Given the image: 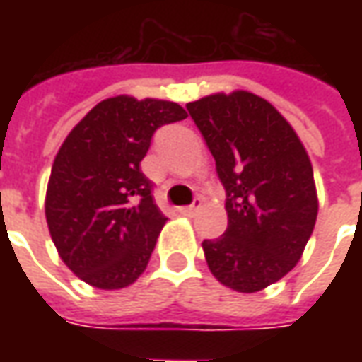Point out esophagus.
Segmentation results:
<instances>
[{
  "label": "esophagus",
  "instance_id": "34e87169",
  "mask_svg": "<svg viewBox=\"0 0 362 362\" xmlns=\"http://www.w3.org/2000/svg\"><path fill=\"white\" fill-rule=\"evenodd\" d=\"M199 207H202V199L197 197V199H194V204L186 205V207H180L178 211H180L182 215H186V217H192V215H196V211Z\"/></svg>",
  "mask_w": 362,
  "mask_h": 362
}]
</instances>
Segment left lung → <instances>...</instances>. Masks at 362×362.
Segmentation results:
<instances>
[{"mask_svg": "<svg viewBox=\"0 0 362 362\" xmlns=\"http://www.w3.org/2000/svg\"><path fill=\"white\" fill-rule=\"evenodd\" d=\"M227 192V230L204 240L225 287L256 293L285 277L310 238L318 197L310 158L287 119L248 90L186 104Z\"/></svg>", "mask_w": 362, "mask_h": 362, "instance_id": "left-lung-1", "label": "left lung"}]
</instances>
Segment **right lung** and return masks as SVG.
I'll list each match as a JSON object with an SVG mask.
<instances>
[{
  "label": "right lung",
  "mask_w": 362,
  "mask_h": 362,
  "mask_svg": "<svg viewBox=\"0 0 362 362\" xmlns=\"http://www.w3.org/2000/svg\"><path fill=\"white\" fill-rule=\"evenodd\" d=\"M184 118L186 110L170 100L112 96L62 143L46 221L59 258L85 283L112 291L145 272L166 217L139 165L158 127Z\"/></svg>",
  "instance_id": "add662e5"
}]
</instances>
